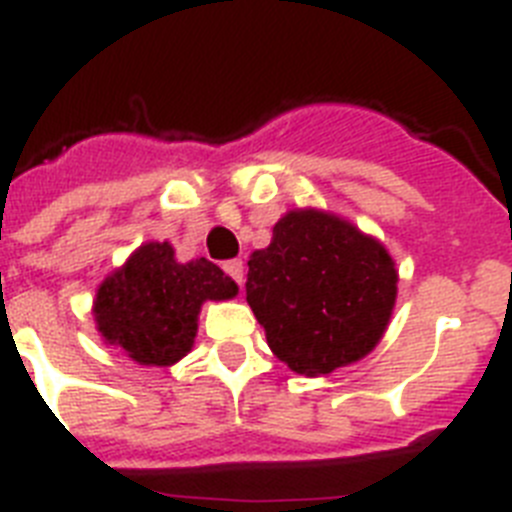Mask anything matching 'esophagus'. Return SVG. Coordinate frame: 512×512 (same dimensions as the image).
Instances as JSON below:
<instances>
[{
  "mask_svg": "<svg viewBox=\"0 0 512 512\" xmlns=\"http://www.w3.org/2000/svg\"><path fill=\"white\" fill-rule=\"evenodd\" d=\"M223 269H225V274H228V277H233L235 282H238V284H241V287H243V261H241V259L225 261Z\"/></svg>",
  "mask_w": 512,
  "mask_h": 512,
  "instance_id": "34e87169",
  "label": "esophagus"
}]
</instances>
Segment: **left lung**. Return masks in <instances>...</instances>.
I'll return each instance as SVG.
<instances>
[{
	"label": "left lung",
	"mask_w": 512,
	"mask_h": 512,
	"mask_svg": "<svg viewBox=\"0 0 512 512\" xmlns=\"http://www.w3.org/2000/svg\"><path fill=\"white\" fill-rule=\"evenodd\" d=\"M397 297L387 248L330 212L292 210L248 259L246 300L279 361L320 377L364 359Z\"/></svg>",
	"instance_id": "left-lung-1"
}]
</instances>
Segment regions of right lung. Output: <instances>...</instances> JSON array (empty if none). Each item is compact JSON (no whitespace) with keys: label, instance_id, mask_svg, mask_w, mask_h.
Instances as JSON below:
<instances>
[{"label":"right lung","instance_id":"1","mask_svg":"<svg viewBox=\"0 0 512 512\" xmlns=\"http://www.w3.org/2000/svg\"><path fill=\"white\" fill-rule=\"evenodd\" d=\"M235 295L238 284L212 261L179 264L171 243H146L99 284L94 320L138 364L171 366L192 351L202 302Z\"/></svg>","mask_w":512,"mask_h":512}]
</instances>
